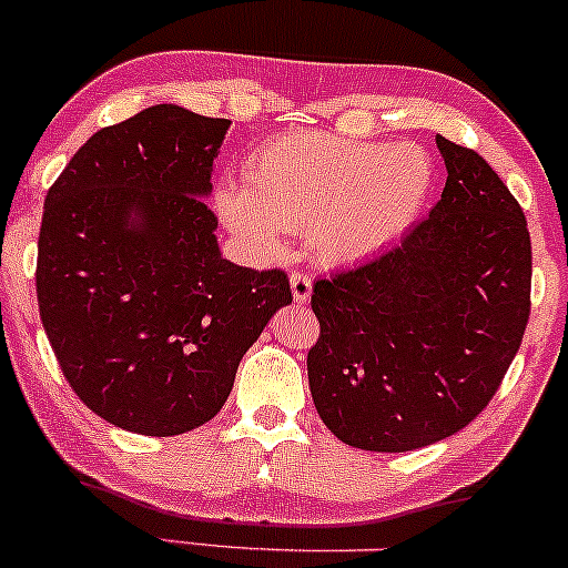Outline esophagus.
Instances as JSON below:
<instances>
[{"label":"esophagus","instance_id":"1","mask_svg":"<svg viewBox=\"0 0 568 568\" xmlns=\"http://www.w3.org/2000/svg\"><path fill=\"white\" fill-rule=\"evenodd\" d=\"M291 293H293V302H296V304L310 302L312 277L304 275V272H293V275H291Z\"/></svg>","mask_w":568,"mask_h":568}]
</instances>
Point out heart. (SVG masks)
Segmentation results:
<instances>
[{"instance_id":"b5f03b06","label":"heart","mask_w":568,"mask_h":568,"mask_svg":"<svg viewBox=\"0 0 568 568\" xmlns=\"http://www.w3.org/2000/svg\"><path fill=\"white\" fill-rule=\"evenodd\" d=\"M435 165L416 143L288 133L245 160L243 189L216 197L219 216L258 256L283 251V232L304 234L325 266L368 262L393 247L425 211Z\"/></svg>"}]
</instances>
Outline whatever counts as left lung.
<instances>
[{"mask_svg": "<svg viewBox=\"0 0 568 568\" xmlns=\"http://www.w3.org/2000/svg\"><path fill=\"white\" fill-rule=\"evenodd\" d=\"M435 143L448 179L429 219L312 288V400L325 427L363 452H414L470 425L529 323L524 211L478 152Z\"/></svg>", "mask_w": 568, "mask_h": 568, "instance_id": "obj_1", "label": "left lung"}]
</instances>
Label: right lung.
Returning a JSON list of instances; mask_svg holds the SVG:
<instances>
[{
  "label": "right lung",
  "mask_w": 568,
  "mask_h": 568,
  "mask_svg": "<svg viewBox=\"0 0 568 568\" xmlns=\"http://www.w3.org/2000/svg\"><path fill=\"white\" fill-rule=\"evenodd\" d=\"M230 120L175 103L98 130L44 197L37 298L63 376L139 435L205 425L280 306L283 270L221 256L213 160Z\"/></svg>",
  "instance_id": "right-lung-1"
}]
</instances>
